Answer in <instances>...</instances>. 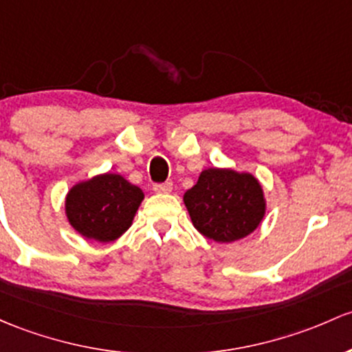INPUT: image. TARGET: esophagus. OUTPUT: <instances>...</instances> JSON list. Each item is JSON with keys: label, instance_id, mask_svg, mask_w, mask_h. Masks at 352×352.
Instances as JSON below:
<instances>
[{"label": "esophagus", "instance_id": "1", "mask_svg": "<svg viewBox=\"0 0 352 352\" xmlns=\"http://www.w3.org/2000/svg\"><path fill=\"white\" fill-rule=\"evenodd\" d=\"M172 188H173V184L172 182L155 184V186H153V190L157 192V194H168V192H172Z\"/></svg>", "mask_w": 352, "mask_h": 352}]
</instances>
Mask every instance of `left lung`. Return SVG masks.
Instances as JSON below:
<instances>
[{"label": "left lung", "mask_w": 352, "mask_h": 352, "mask_svg": "<svg viewBox=\"0 0 352 352\" xmlns=\"http://www.w3.org/2000/svg\"><path fill=\"white\" fill-rule=\"evenodd\" d=\"M194 228L216 243L246 238L263 221L266 201L256 177L231 168L202 170L184 194Z\"/></svg>", "instance_id": "1"}]
</instances>
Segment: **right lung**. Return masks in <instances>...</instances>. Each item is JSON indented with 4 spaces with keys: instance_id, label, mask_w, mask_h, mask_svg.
<instances>
[{
    "instance_id": "right-lung-1",
    "label": "right lung",
    "mask_w": 352,
    "mask_h": 352,
    "mask_svg": "<svg viewBox=\"0 0 352 352\" xmlns=\"http://www.w3.org/2000/svg\"><path fill=\"white\" fill-rule=\"evenodd\" d=\"M143 190L118 173H101L76 184L65 197L69 224L86 239L111 243L133 223Z\"/></svg>"
}]
</instances>
